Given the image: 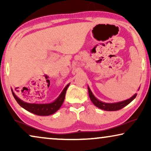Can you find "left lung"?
Masks as SVG:
<instances>
[{"mask_svg":"<svg viewBox=\"0 0 151 151\" xmlns=\"http://www.w3.org/2000/svg\"><path fill=\"white\" fill-rule=\"evenodd\" d=\"M88 95H89V98L91 100L95 106L98 107L99 109H102V110L104 111H117L119 110V109H122L124 107L127 106L129 104L130 102H131L134 99L136 98L137 96V94H135L133 96H132L131 98L128 99V100H126L124 101H122V102H116V103H105L103 102L102 101H100L98 100L96 97L93 96V94L92 93L91 91L90 88L88 86Z\"/></svg>","mask_w":151,"mask_h":151,"instance_id":"left-lung-1","label":"left lung"}]
</instances>
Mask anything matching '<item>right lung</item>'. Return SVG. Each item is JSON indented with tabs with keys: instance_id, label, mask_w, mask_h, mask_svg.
Wrapping results in <instances>:
<instances>
[{
	"instance_id": "add662e5",
	"label": "right lung",
	"mask_w": 151,
	"mask_h": 151,
	"mask_svg": "<svg viewBox=\"0 0 151 151\" xmlns=\"http://www.w3.org/2000/svg\"><path fill=\"white\" fill-rule=\"evenodd\" d=\"M69 84H67L64 88L60 95L58 96L56 100L54 102L49 103V104H32V103H27L24 102L18 98L16 96L13 91L12 90V94L16 100V102L18 103V104L25 110L29 111V112L34 113L37 115H41V116H46V115H50L56 112L58 109L60 108V106L63 104V103L65 100V94L67 92V88L69 87Z\"/></svg>"
}]
</instances>
